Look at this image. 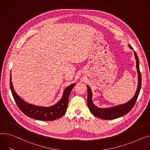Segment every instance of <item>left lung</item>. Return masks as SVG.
Returning <instances> with one entry per match:
<instances>
[{
	"label": "left lung",
	"instance_id": "8db88e82",
	"mask_svg": "<svg viewBox=\"0 0 150 150\" xmlns=\"http://www.w3.org/2000/svg\"><path fill=\"white\" fill-rule=\"evenodd\" d=\"M128 45L130 49L133 50V47H132L130 45ZM134 54L136 60V68H137V73H138V85H137V89L136 90V92L134 96L129 101H128V102L124 104L119 105H117V106H114L112 107L107 108H100L99 107H97L94 105L92 100L93 95H92L91 90L89 87V86L87 85L88 107L91 112L95 116L100 118L102 119L112 120V119H117L125 115V114L128 113L131 110V109L133 108L134 105L137 100V99L138 98V96L139 94L140 88H141V85H142V77H141V73H140V69H139V58L135 51H134Z\"/></svg>",
	"mask_w": 150,
	"mask_h": 150
}]
</instances>
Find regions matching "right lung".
Segmentation results:
<instances>
[{"label":"right lung","instance_id":"right-lung-1","mask_svg":"<svg viewBox=\"0 0 150 150\" xmlns=\"http://www.w3.org/2000/svg\"><path fill=\"white\" fill-rule=\"evenodd\" d=\"M10 85L16 103L22 112L29 117L34 119L50 121L59 119L64 115L67 111L70 93L76 84L73 83L67 87L64 91L63 96L62 97L61 99L55 105L48 107L36 106V105L28 103L21 99L14 90L11 82V74H10Z\"/></svg>","mask_w":150,"mask_h":150}]
</instances>
